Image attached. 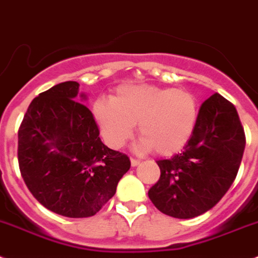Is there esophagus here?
<instances>
[{
	"instance_id": "esophagus-1",
	"label": "esophagus",
	"mask_w": 258,
	"mask_h": 258,
	"mask_svg": "<svg viewBox=\"0 0 258 258\" xmlns=\"http://www.w3.org/2000/svg\"><path fill=\"white\" fill-rule=\"evenodd\" d=\"M140 164V161L139 159H136V158H131V166L132 167H136Z\"/></svg>"
}]
</instances>
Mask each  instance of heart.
Masks as SVG:
<instances>
[{"mask_svg": "<svg viewBox=\"0 0 258 258\" xmlns=\"http://www.w3.org/2000/svg\"><path fill=\"white\" fill-rule=\"evenodd\" d=\"M198 114V103L190 92L153 85L122 87L112 100L100 99L94 105L109 146H123L138 124L141 146L162 155L177 153L189 143Z\"/></svg>", "mask_w": 258, "mask_h": 258, "instance_id": "b5f03b06", "label": "heart"}]
</instances>
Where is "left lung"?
<instances>
[{
	"label": "left lung",
	"instance_id": "obj_1",
	"mask_svg": "<svg viewBox=\"0 0 258 258\" xmlns=\"http://www.w3.org/2000/svg\"><path fill=\"white\" fill-rule=\"evenodd\" d=\"M244 148V130L235 106L215 92L202 104L182 153L157 161L161 177L148 191L150 201L176 219L207 212L230 189Z\"/></svg>",
	"mask_w": 258,
	"mask_h": 258
}]
</instances>
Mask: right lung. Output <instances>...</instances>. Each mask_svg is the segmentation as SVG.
Listing matches in <instances>:
<instances>
[{
    "label": "right lung",
    "mask_w": 258,
    "mask_h": 258,
    "mask_svg": "<svg viewBox=\"0 0 258 258\" xmlns=\"http://www.w3.org/2000/svg\"><path fill=\"white\" fill-rule=\"evenodd\" d=\"M68 81L34 97L18 132V161L32 196L57 215L81 219L101 210L131 167L109 149L89 108ZM85 97V95H82Z\"/></svg>",
    "instance_id": "add662e5"
}]
</instances>
